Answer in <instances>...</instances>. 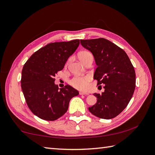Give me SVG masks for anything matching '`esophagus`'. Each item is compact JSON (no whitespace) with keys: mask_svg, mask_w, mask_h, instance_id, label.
I'll use <instances>...</instances> for the list:
<instances>
[{"mask_svg":"<svg viewBox=\"0 0 155 155\" xmlns=\"http://www.w3.org/2000/svg\"><path fill=\"white\" fill-rule=\"evenodd\" d=\"M79 94L80 95H88L89 94H88V93H84V92H80Z\"/></svg>","mask_w":155,"mask_h":155,"instance_id":"1","label":"esophagus"}]
</instances>
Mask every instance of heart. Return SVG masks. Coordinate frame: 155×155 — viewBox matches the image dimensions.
<instances>
[{"instance_id":"1","label":"heart","mask_w":155,"mask_h":155,"mask_svg":"<svg viewBox=\"0 0 155 155\" xmlns=\"http://www.w3.org/2000/svg\"><path fill=\"white\" fill-rule=\"evenodd\" d=\"M92 54L90 52L88 51H83L80 52L78 54V58L80 61H82L84 58L88 55ZM89 81H90V77H74L72 78L71 81H70V83L73 86L74 88H77L78 90H86L89 86Z\"/></svg>"}]
</instances>
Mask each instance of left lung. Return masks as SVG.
Segmentation results:
<instances>
[{"label": "left lung", "instance_id": "obj_1", "mask_svg": "<svg viewBox=\"0 0 155 155\" xmlns=\"http://www.w3.org/2000/svg\"><path fill=\"white\" fill-rule=\"evenodd\" d=\"M81 44L93 54L97 68L94 79L103 84L104 91L94 93L97 102L88 110L94 116L111 119L127 107L136 84V75L129 58L123 49L103 38L81 40Z\"/></svg>", "mask_w": 155, "mask_h": 155}]
</instances>
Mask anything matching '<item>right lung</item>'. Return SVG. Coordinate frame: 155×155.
<instances>
[{"label":"right lung","mask_w":155,"mask_h":155,"mask_svg":"<svg viewBox=\"0 0 155 155\" xmlns=\"http://www.w3.org/2000/svg\"><path fill=\"white\" fill-rule=\"evenodd\" d=\"M79 40L49 43L32 54L22 71L21 88L28 108L45 120H55L68 108L71 99L79 94L70 85L59 89L54 77L62 70Z\"/></svg>","instance_id":"1"}]
</instances>
